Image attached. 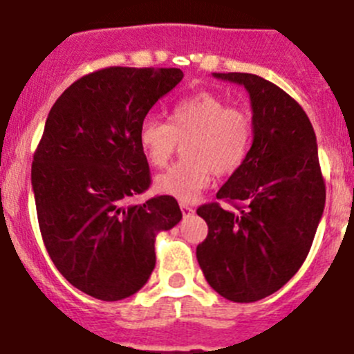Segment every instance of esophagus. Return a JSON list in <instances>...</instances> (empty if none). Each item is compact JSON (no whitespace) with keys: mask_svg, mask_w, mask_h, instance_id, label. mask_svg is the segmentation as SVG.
<instances>
[{"mask_svg":"<svg viewBox=\"0 0 354 354\" xmlns=\"http://www.w3.org/2000/svg\"><path fill=\"white\" fill-rule=\"evenodd\" d=\"M180 207H181V212H183L185 218H188V216H192V214H194V212H195V209L192 207V205L183 204V202H181V204H180Z\"/></svg>","mask_w":354,"mask_h":354,"instance_id":"obj_1","label":"esophagus"}]
</instances>
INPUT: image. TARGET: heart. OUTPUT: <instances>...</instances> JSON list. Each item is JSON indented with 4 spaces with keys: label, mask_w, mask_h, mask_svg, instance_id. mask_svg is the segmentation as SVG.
I'll use <instances>...</instances> for the list:
<instances>
[{
    "label": "heart",
    "mask_w": 354,
    "mask_h": 354,
    "mask_svg": "<svg viewBox=\"0 0 354 354\" xmlns=\"http://www.w3.org/2000/svg\"><path fill=\"white\" fill-rule=\"evenodd\" d=\"M180 142H187V159L157 174L153 188L176 201L194 202L212 173L230 174L242 166L252 142V124L223 97L201 91L176 102L167 122L150 115L138 128V147L153 167L166 166Z\"/></svg>",
    "instance_id": "1"
}]
</instances>
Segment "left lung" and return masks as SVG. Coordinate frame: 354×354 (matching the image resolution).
Returning <instances> with one entry per match:
<instances>
[{"instance_id":"1","label":"left lung","mask_w":354,"mask_h":354,"mask_svg":"<svg viewBox=\"0 0 354 354\" xmlns=\"http://www.w3.org/2000/svg\"><path fill=\"white\" fill-rule=\"evenodd\" d=\"M242 84L252 107V145L197 214L209 226L197 261L209 286L233 303H254L286 286L301 268L325 207L317 136L306 112L279 86L256 74L214 72Z\"/></svg>"}]
</instances>
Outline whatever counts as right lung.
Wrapping results in <instances>:
<instances>
[{"label": "right lung", "instance_id": "right-lung-1", "mask_svg": "<svg viewBox=\"0 0 354 354\" xmlns=\"http://www.w3.org/2000/svg\"><path fill=\"white\" fill-rule=\"evenodd\" d=\"M180 68L107 67L58 97L34 152L32 181L44 247L75 289L102 301L138 292L156 268V236L181 219L176 198H129L150 187L138 128Z\"/></svg>", "mask_w": 354, "mask_h": 354}]
</instances>
